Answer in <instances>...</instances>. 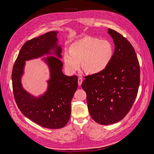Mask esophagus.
Masks as SVG:
<instances>
[{"label":"esophagus","instance_id":"obj_1","mask_svg":"<svg viewBox=\"0 0 154 154\" xmlns=\"http://www.w3.org/2000/svg\"><path fill=\"white\" fill-rule=\"evenodd\" d=\"M82 82H83L82 79L81 77H79V78L78 79V84H79V86H80V85H82Z\"/></svg>","mask_w":154,"mask_h":154}]
</instances>
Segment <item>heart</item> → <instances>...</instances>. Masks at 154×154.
<instances>
[{"instance_id":"b5f03b06","label":"heart","mask_w":154,"mask_h":154,"mask_svg":"<svg viewBox=\"0 0 154 154\" xmlns=\"http://www.w3.org/2000/svg\"><path fill=\"white\" fill-rule=\"evenodd\" d=\"M114 54L112 43L106 39L85 36L73 43L63 54L65 69L74 74L81 66L88 74H96L105 70Z\"/></svg>"}]
</instances>
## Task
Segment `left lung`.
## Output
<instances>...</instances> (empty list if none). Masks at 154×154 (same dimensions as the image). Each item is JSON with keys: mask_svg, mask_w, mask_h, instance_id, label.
<instances>
[{"mask_svg": "<svg viewBox=\"0 0 154 154\" xmlns=\"http://www.w3.org/2000/svg\"><path fill=\"white\" fill-rule=\"evenodd\" d=\"M108 33L115 47L110 63L102 72L85 77L82 84L90 116L102 125L115 124L125 116L137 97L140 80L133 46L116 31L108 29Z\"/></svg>", "mask_w": 154, "mask_h": 154, "instance_id": "obj_1", "label": "left lung"}]
</instances>
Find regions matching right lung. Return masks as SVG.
Instances as JSON below:
<instances>
[{
	"instance_id": "add662e5",
	"label": "right lung",
	"mask_w": 154,
	"mask_h": 154,
	"mask_svg": "<svg viewBox=\"0 0 154 154\" xmlns=\"http://www.w3.org/2000/svg\"><path fill=\"white\" fill-rule=\"evenodd\" d=\"M57 31H51L27 41L22 47L12 71L13 90L16 104L26 117L48 128L57 129L68 122L71 100L78 87L77 75L63 73L61 46L58 45ZM42 58L50 69L47 91L35 97L24 88L21 79L26 60Z\"/></svg>"
}]
</instances>
